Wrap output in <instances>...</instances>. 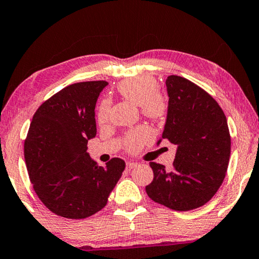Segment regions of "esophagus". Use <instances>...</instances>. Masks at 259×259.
Listing matches in <instances>:
<instances>
[{
	"mask_svg": "<svg viewBox=\"0 0 259 259\" xmlns=\"http://www.w3.org/2000/svg\"><path fill=\"white\" fill-rule=\"evenodd\" d=\"M135 166H138V162H133V161H128L126 164V168L127 169H133Z\"/></svg>",
	"mask_w": 259,
	"mask_h": 259,
	"instance_id": "esophagus-1",
	"label": "esophagus"
}]
</instances>
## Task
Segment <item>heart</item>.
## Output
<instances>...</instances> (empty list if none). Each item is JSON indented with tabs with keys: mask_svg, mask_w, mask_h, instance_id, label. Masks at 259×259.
I'll use <instances>...</instances> for the list:
<instances>
[{
	"mask_svg": "<svg viewBox=\"0 0 259 259\" xmlns=\"http://www.w3.org/2000/svg\"><path fill=\"white\" fill-rule=\"evenodd\" d=\"M117 91L122 98L140 106L144 116L153 120H159L167 112V101L164 94L157 91V81L150 76H138L121 80ZM110 111V102L108 100L100 104L98 112L99 122H106ZM150 138L147 128H138L126 139V147L130 150H138L143 142Z\"/></svg>",
	"mask_w": 259,
	"mask_h": 259,
	"instance_id": "heart-1",
	"label": "heart"
}]
</instances>
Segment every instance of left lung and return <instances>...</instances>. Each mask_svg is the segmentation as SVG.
Returning a JSON list of instances; mask_svg holds the SVG:
<instances>
[{
	"mask_svg": "<svg viewBox=\"0 0 259 259\" xmlns=\"http://www.w3.org/2000/svg\"><path fill=\"white\" fill-rule=\"evenodd\" d=\"M166 86L169 100L161 139L178 149L170 170L150 162L153 180L146 191L160 205L187 211L205 205L223 183L231 138L223 110L206 91L176 75L167 77Z\"/></svg>",
	"mask_w": 259,
	"mask_h": 259,
	"instance_id": "1",
	"label": "left lung"
}]
</instances>
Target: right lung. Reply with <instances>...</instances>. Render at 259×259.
Returning a JSON list of instances; mask_svg holds the SVG:
<instances>
[{"label": "right lung", "instance_id": "obj_1", "mask_svg": "<svg viewBox=\"0 0 259 259\" xmlns=\"http://www.w3.org/2000/svg\"><path fill=\"white\" fill-rule=\"evenodd\" d=\"M107 85L67 86L31 120L24 148L27 170L40 201L58 216L80 220L101 210L125 169L120 158L100 166L88 152L89 140L97 135L95 104Z\"/></svg>", "mask_w": 259, "mask_h": 259}]
</instances>
